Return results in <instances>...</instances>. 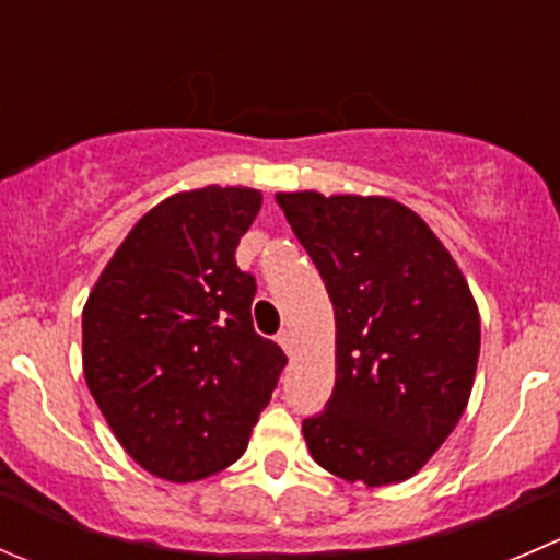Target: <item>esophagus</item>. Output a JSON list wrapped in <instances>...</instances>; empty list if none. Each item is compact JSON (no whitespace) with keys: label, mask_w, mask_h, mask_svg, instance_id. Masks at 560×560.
I'll return each mask as SVG.
<instances>
[{"label":"esophagus","mask_w":560,"mask_h":560,"mask_svg":"<svg viewBox=\"0 0 560 560\" xmlns=\"http://www.w3.org/2000/svg\"><path fill=\"white\" fill-rule=\"evenodd\" d=\"M276 341L284 347V352H292V347H295V336H292V330H287V328L276 336Z\"/></svg>","instance_id":"obj_1"}]
</instances>
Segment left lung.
I'll return each mask as SVG.
<instances>
[{"label": "left lung", "instance_id": "8db88e82", "mask_svg": "<svg viewBox=\"0 0 560 560\" xmlns=\"http://www.w3.org/2000/svg\"><path fill=\"white\" fill-rule=\"evenodd\" d=\"M336 317V385L303 421L314 463L366 487L410 479L470 399L481 323L421 215L385 197L276 194Z\"/></svg>", "mask_w": 560, "mask_h": 560}]
</instances>
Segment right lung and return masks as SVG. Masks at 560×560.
I'll use <instances>...</instances> for the list:
<instances>
[{
  "mask_svg": "<svg viewBox=\"0 0 560 560\" xmlns=\"http://www.w3.org/2000/svg\"><path fill=\"white\" fill-rule=\"evenodd\" d=\"M262 194L205 186L128 232L81 314L84 377L125 452L166 481L243 457L287 355L254 330L257 281L235 248Z\"/></svg>",
  "mask_w": 560,
  "mask_h": 560,
  "instance_id": "add662e5",
  "label": "right lung"
}]
</instances>
